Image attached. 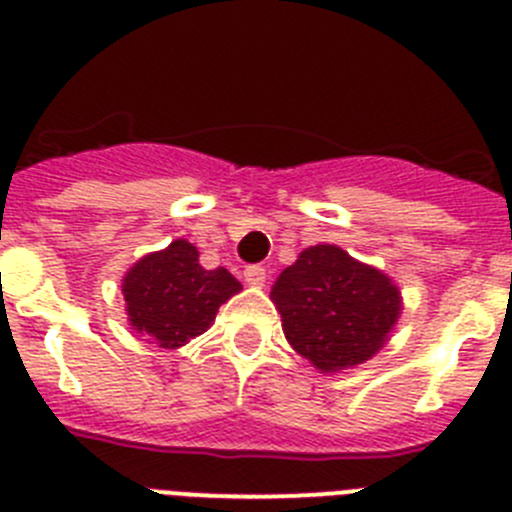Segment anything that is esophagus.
I'll return each instance as SVG.
<instances>
[{"label": "esophagus", "instance_id": "1", "mask_svg": "<svg viewBox=\"0 0 512 512\" xmlns=\"http://www.w3.org/2000/svg\"><path fill=\"white\" fill-rule=\"evenodd\" d=\"M243 277H246V282L251 284V287H261V284L266 282V269L264 266H246Z\"/></svg>", "mask_w": 512, "mask_h": 512}]
</instances>
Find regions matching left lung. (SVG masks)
<instances>
[{
    "label": "left lung",
    "instance_id": "8db88e82",
    "mask_svg": "<svg viewBox=\"0 0 512 512\" xmlns=\"http://www.w3.org/2000/svg\"><path fill=\"white\" fill-rule=\"evenodd\" d=\"M271 300L297 354L338 372L372 359L400 315V292L338 246H310L279 274Z\"/></svg>",
    "mask_w": 512,
    "mask_h": 512
}]
</instances>
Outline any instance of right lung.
<instances>
[{
    "instance_id": "add662e5",
    "label": "right lung",
    "mask_w": 512,
    "mask_h": 512,
    "mask_svg": "<svg viewBox=\"0 0 512 512\" xmlns=\"http://www.w3.org/2000/svg\"><path fill=\"white\" fill-rule=\"evenodd\" d=\"M241 289L228 269H205L192 243L148 253L122 279L130 325L161 348H179L210 328L217 310Z\"/></svg>"
}]
</instances>
